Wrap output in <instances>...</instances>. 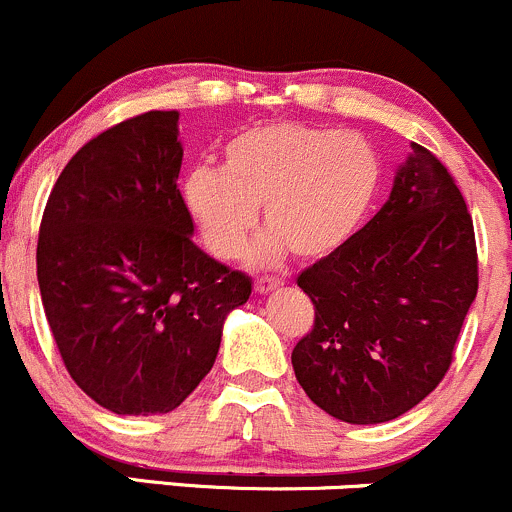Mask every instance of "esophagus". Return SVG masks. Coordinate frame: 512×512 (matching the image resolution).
Segmentation results:
<instances>
[{
	"mask_svg": "<svg viewBox=\"0 0 512 512\" xmlns=\"http://www.w3.org/2000/svg\"><path fill=\"white\" fill-rule=\"evenodd\" d=\"M281 286H283V281H278V278H258V281L254 283L256 293H261V295H268V293L278 291V288H281Z\"/></svg>",
	"mask_w": 512,
	"mask_h": 512,
	"instance_id": "obj_1",
	"label": "esophagus"
}]
</instances>
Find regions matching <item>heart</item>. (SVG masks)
Wrapping results in <instances>:
<instances>
[{"label":"heart","mask_w":512,"mask_h":512,"mask_svg":"<svg viewBox=\"0 0 512 512\" xmlns=\"http://www.w3.org/2000/svg\"><path fill=\"white\" fill-rule=\"evenodd\" d=\"M382 182L377 150L362 135L303 123H266L234 135L221 170L194 167L182 199L217 258H234L258 224L271 231L251 261L271 266L288 249L305 261L333 256L355 236Z\"/></svg>","instance_id":"b5f03b06"}]
</instances>
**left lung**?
<instances>
[{"label":"left lung","instance_id":"obj_1","mask_svg":"<svg viewBox=\"0 0 512 512\" xmlns=\"http://www.w3.org/2000/svg\"><path fill=\"white\" fill-rule=\"evenodd\" d=\"M298 286L315 305L291 355L310 402L382 424L434 392L478 291L471 214L439 157L412 142L384 207Z\"/></svg>","mask_w":512,"mask_h":512}]
</instances>
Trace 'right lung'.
<instances>
[{
	"label": "right lung",
	"instance_id": "obj_1",
	"mask_svg": "<svg viewBox=\"0 0 512 512\" xmlns=\"http://www.w3.org/2000/svg\"><path fill=\"white\" fill-rule=\"evenodd\" d=\"M177 110L81 147L51 189L36 249L41 303L73 382L115 414L177 409L212 370L251 278L194 244L177 189Z\"/></svg>",
	"mask_w": 512,
	"mask_h": 512
}]
</instances>
